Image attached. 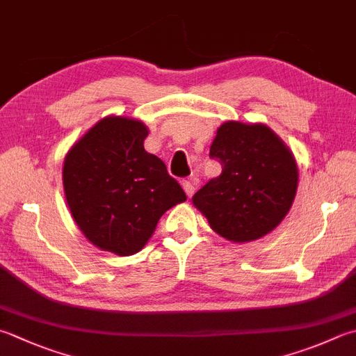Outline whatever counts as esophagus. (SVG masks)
I'll use <instances>...</instances> for the list:
<instances>
[{
    "instance_id": "34e87169",
    "label": "esophagus",
    "mask_w": 356,
    "mask_h": 356,
    "mask_svg": "<svg viewBox=\"0 0 356 356\" xmlns=\"http://www.w3.org/2000/svg\"><path fill=\"white\" fill-rule=\"evenodd\" d=\"M183 189L186 192V195L191 198L193 195V192H195V186H193L192 181H183Z\"/></svg>"
}]
</instances>
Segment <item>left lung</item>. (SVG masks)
<instances>
[{"instance_id":"8db88e82","label":"left lung","mask_w":356,"mask_h":356,"mask_svg":"<svg viewBox=\"0 0 356 356\" xmlns=\"http://www.w3.org/2000/svg\"><path fill=\"white\" fill-rule=\"evenodd\" d=\"M209 156L221 164L192 201L213 231L231 241H251L273 231L290 211L298 167L290 150L261 124L225 122Z\"/></svg>"}]
</instances>
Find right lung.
Wrapping results in <instances>:
<instances>
[{"label":"right lung","instance_id":"right-lung-1","mask_svg":"<svg viewBox=\"0 0 356 356\" xmlns=\"http://www.w3.org/2000/svg\"><path fill=\"white\" fill-rule=\"evenodd\" d=\"M147 127L110 116L97 122L65 158L70 211L92 245L118 256L143 250L163 213L186 193L158 156L147 153Z\"/></svg>","mask_w":356,"mask_h":356}]
</instances>
